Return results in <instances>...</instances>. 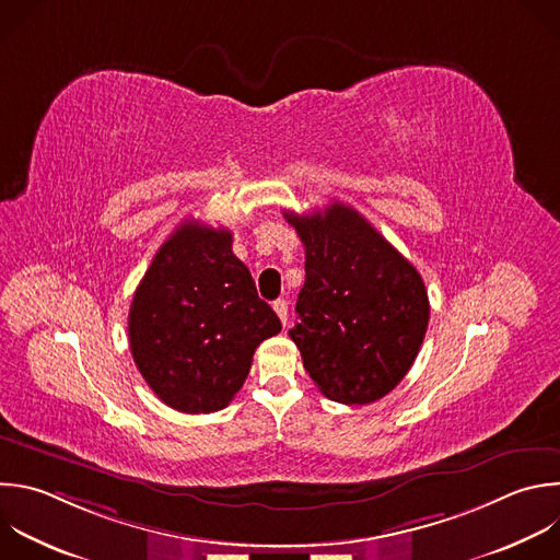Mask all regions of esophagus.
Masks as SVG:
<instances>
[{
	"instance_id": "34e87169",
	"label": "esophagus",
	"mask_w": 560,
	"mask_h": 560,
	"mask_svg": "<svg viewBox=\"0 0 560 560\" xmlns=\"http://www.w3.org/2000/svg\"><path fill=\"white\" fill-rule=\"evenodd\" d=\"M272 307H275V312H277L279 320H281V323H283V327H285V325H288V301L279 299V301H275V303H272Z\"/></svg>"
}]
</instances>
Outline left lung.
Returning a JSON list of instances; mask_svg holds the SVG:
<instances>
[{
	"label": "left lung",
	"mask_w": 560,
	"mask_h": 560,
	"mask_svg": "<svg viewBox=\"0 0 560 560\" xmlns=\"http://www.w3.org/2000/svg\"><path fill=\"white\" fill-rule=\"evenodd\" d=\"M305 246V283L288 331L318 392L371 405L411 369L427 327L420 272L347 205L288 220Z\"/></svg>",
	"instance_id": "left-lung-1"
}]
</instances>
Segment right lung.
<instances>
[{"label": "right lung", "mask_w": 560, "mask_h": 560, "mask_svg": "<svg viewBox=\"0 0 560 560\" xmlns=\"http://www.w3.org/2000/svg\"><path fill=\"white\" fill-rule=\"evenodd\" d=\"M129 347L151 392L182 413H213L242 389L255 349L281 331L233 233L196 220L155 253L129 307Z\"/></svg>", "instance_id": "right-lung-1"}]
</instances>
